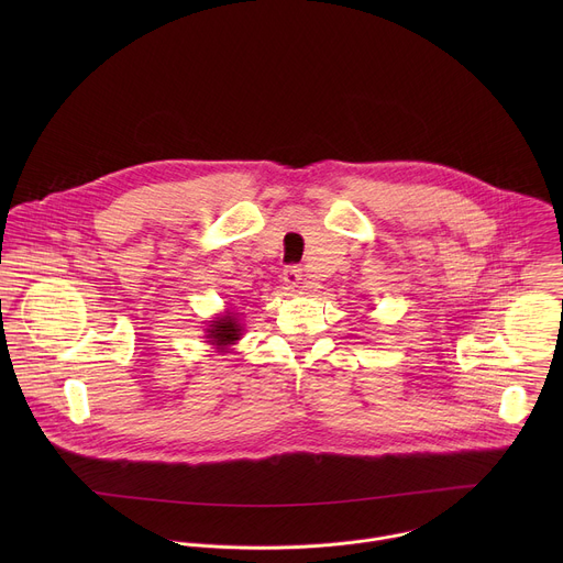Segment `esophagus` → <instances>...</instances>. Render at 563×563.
<instances>
[{
    "instance_id": "esophagus-1",
    "label": "esophagus",
    "mask_w": 563,
    "mask_h": 563,
    "mask_svg": "<svg viewBox=\"0 0 563 563\" xmlns=\"http://www.w3.org/2000/svg\"><path fill=\"white\" fill-rule=\"evenodd\" d=\"M283 283L289 287V289H311L313 283L305 276V272L300 267H287L283 272Z\"/></svg>"
}]
</instances>
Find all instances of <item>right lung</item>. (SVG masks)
Returning a JSON list of instances; mask_svg holds the SVG:
<instances>
[{"label":"right lung","instance_id":"1","mask_svg":"<svg viewBox=\"0 0 563 563\" xmlns=\"http://www.w3.org/2000/svg\"><path fill=\"white\" fill-rule=\"evenodd\" d=\"M240 328L235 313H222L216 320H209V330H207V339L211 345H216L220 352H224L229 345H233L235 341H240Z\"/></svg>","mask_w":563,"mask_h":563}]
</instances>
